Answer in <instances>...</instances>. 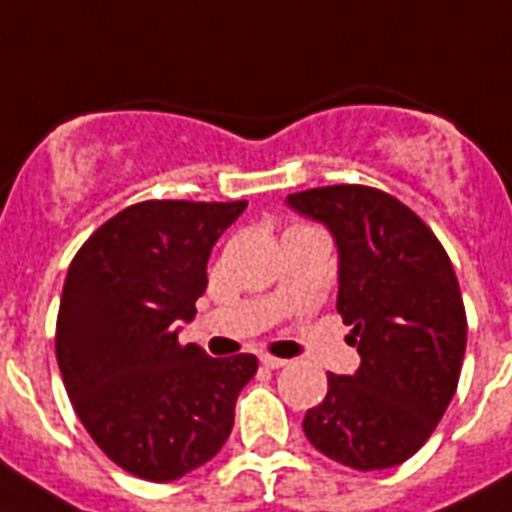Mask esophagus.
I'll list each match as a JSON object with an SVG mask.
<instances>
[{"label": "esophagus", "instance_id": "1", "mask_svg": "<svg viewBox=\"0 0 512 512\" xmlns=\"http://www.w3.org/2000/svg\"><path fill=\"white\" fill-rule=\"evenodd\" d=\"M259 360H261V365H264V368H270V371H278V368H283V365H289V360L272 357V354H261Z\"/></svg>", "mask_w": 512, "mask_h": 512}]
</instances>
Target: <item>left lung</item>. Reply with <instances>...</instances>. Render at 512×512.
<instances>
[{"label":"left lung","mask_w":512,"mask_h":512,"mask_svg":"<svg viewBox=\"0 0 512 512\" xmlns=\"http://www.w3.org/2000/svg\"><path fill=\"white\" fill-rule=\"evenodd\" d=\"M286 204L333 234L338 313L360 352L352 376L327 374L302 431L360 472L404 464L434 434L461 376L466 313L453 264L434 231L382 190L330 185Z\"/></svg>","instance_id":"obj_1"}]
</instances>
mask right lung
Masks as SVG:
<instances>
[{"instance_id": "1", "label": "right lung", "mask_w": 512, "mask_h": 512, "mask_svg": "<svg viewBox=\"0 0 512 512\" xmlns=\"http://www.w3.org/2000/svg\"><path fill=\"white\" fill-rule=\"evenodd\" d=\"M248 201H141L106 220L70 264L57 363L78 420L125 472L152 483L218 455L259 360L179 343L212 245Z\"/></svg>"}]
</instances>
